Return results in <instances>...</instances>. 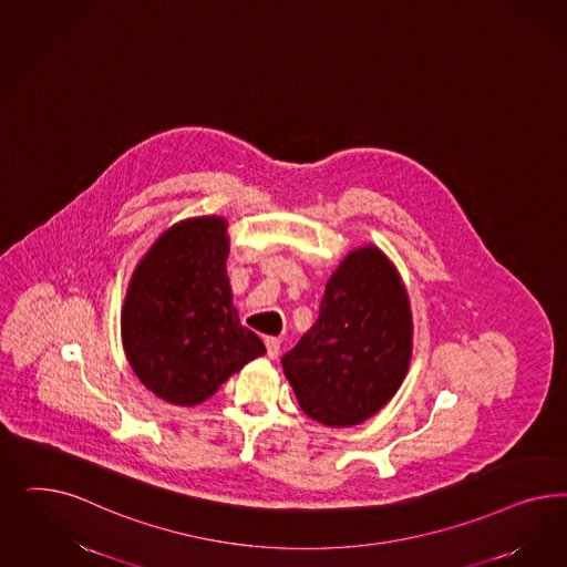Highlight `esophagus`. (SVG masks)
Returning a JSON list of instances; mask_svg holds the SVG:
<instances>
[{
  "mask_svg": "<svg viewBox=\"0 0 567 567\" xmlns=\"http://www.w3.org/2000/svg\"><path fill=\"white\" fill-rule=\"evenodd\" d=\"M266 349H268V358H278V353H280V339H276V337H268L266 339Z\"/></svg>",
  "mask_w": 567,
  "mask_h": 567,
  "instance_id": "obj_1",
  "label": "esophagus"
}]
</instances>
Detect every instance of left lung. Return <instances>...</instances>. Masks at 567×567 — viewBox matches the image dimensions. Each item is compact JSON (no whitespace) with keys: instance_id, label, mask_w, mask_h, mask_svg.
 <instances>
[{"instance_id":"left-lung-1","label":"left lung","mask_w":567,"mask_h":567,"mask_svg":"<svg viewBox=\"0 0 567 567\" xmlns=\"http://www.w3.org/2000/svg\"><path fill=\"white\" fill-rule=\"evenodd\" d=\"M412 349V306L401 275L377 245H363L328 278L316 324L282 368L306 415L344 429L393 399Z\"/></svg>"}]
</instances>
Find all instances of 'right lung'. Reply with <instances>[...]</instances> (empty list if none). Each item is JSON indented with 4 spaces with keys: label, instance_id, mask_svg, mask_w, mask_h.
<instances>
[{
    "label": "right lung",
    "instance_id": "right-lung-1",
    "mask_svg": "<svg viewBox=\"0 0 567 567\" xmlns=\"http://www.w3.org/2000/svg\"><path fill=\"white\" fill-rule=\"evenodd\" d=\"M228 223L197 216L166 228L131 276L122 306V347L147 391L193 408L245 363L266 353L240 327L226 258Z\"/></svg>",
    "mask_w": 567,
    "mask_h": 567
}]
</instances>
